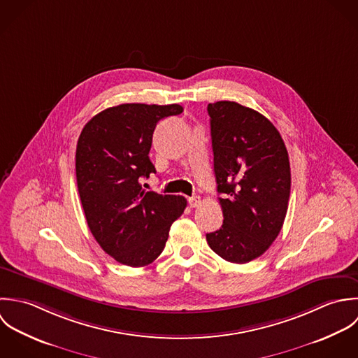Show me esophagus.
Returning <instances> with one entry per match:
<instances>
[{"mask_svg": "<svg viewBox=\"0 0 358 358\" xmlns=\"http://www.w3.org/2000/svg\"><path fill=\"white\" fill-rule=\"evenodd\" d=\"M188 203H189V206H191V208H198V206H199V203H201V198H199L198 195L191 196V198H188Z\"/></svg>", "mask_w": 358, "mask_h": 358, "instance_id": "34e87169", "label": "esophagus"}]
</instances>
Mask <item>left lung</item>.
<instances>
[{"label": "left lung", "mask_w": 358, "mask_h": 358, "mask_svg": "<svg viewBox=\"0 0 358 358\" xmlns=\"http://www.w3.org/2000/svg\"><path fill=\"white\" fill-rule=\"evenodd\" d=\"M222 225L206 234L229 263L260 257L278 236L290 195L285 143L262 113L232 101L208 105Z\"/></svg>", "instance_id": "obj_1"}]
</instances>
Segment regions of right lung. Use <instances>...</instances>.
Returning a JSON list of instances; mask_svg holds the SVG:
<instances>
[{
  "mask_svg": "<svg viewBox=\"0 0 358 358\" xmlns=\"http://www.w3.org/2000/svg\"><path fill=\"white\" fill-rule=\"evenodd\" d=\"M182 113V106L122 103L95 115L76 148V178L91 234L116 262L143 267L166 246L171 224L187 199L145 191L156 173L149 159L156 124Z\"/></svg>",
  "mask_w": 358,
  "mask_h": 358,
  "instance_id": "obj_1",
  "label": "right lung"
}]
</instances>
